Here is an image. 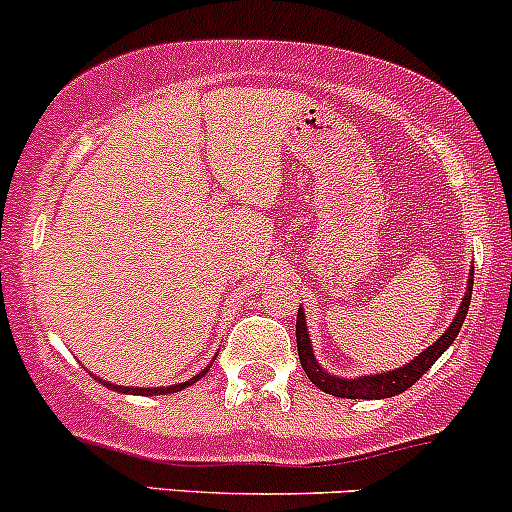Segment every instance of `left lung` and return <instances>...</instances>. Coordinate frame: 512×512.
I'll return each mask as SVG.
<instances>
[{"instance_id": "obj_1", "label": "left lung", "mask_w": 512, "mask_h": 512, "mask_svg": "<svg viewBox=\"0 0 512 512\" xmlns=\"http://www.w3.org/2000/svg\"><path fill=\"white\" fill-rule=\"evenodd\" d=\"M471 288H473V273L468 278V293L463 295V303L458 308L456 320L449 325L444 335L434 342L431 347H426L419 357L412 362H407L399 370H392L387 374H372V377H360V379H340L333 377V374L323 372V367L315 362L313 357V347H310V337H308V328H305V315L303 310H298V318H295V342H298V357L300 365H303L305 374L310 377V382L315 384L323 392L333 394V397H342V399H387L394 397V394H402L412 387L414 382H419V377L449 350V345L456 340L458 330H461L463 320H466L468 305H471Z\"/></svg>"}]
</instances>
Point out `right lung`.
<instances>
[{
    "label": "right lung",
    "instance_id": "right-lung-1",
    "mask_svg": "<svg viewBox=\"0 0 512 512\" xmlns=\"http://www.w3.org/2000/svg\"><path fill=\"white\" fill-rule=\"evenodd\" d=\"M207 372V370H204ZM204 372H199L197 377H192L189 379V382H182V384H175V387H152V389H138V387H113V384H105V387H110V389H120V392H125V394H140V397H150V394H170V392H179V389H184V387H189V384H194L197 382V379H202L204 377Z\"/></svg>",
    "mask_w": 512,
    "mask_h": 512
}]
</instances>
